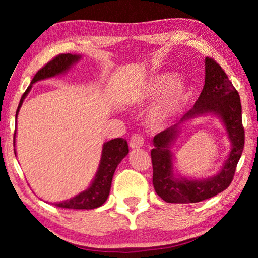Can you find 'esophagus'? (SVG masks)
<instances>
[{
	"instance_id": "obj_1",
	"label": "esophagus",
	"mask_w": 258,
	"mask_h": 258,
	"mask_svg": "<svg viewBox=\"0 0 258 258\" xmlns=\"http://www.w3.org/2000/svg\"><path fill=\"white\" fill-rule=\"evenodd\" d=\"M143 143H145V138H143V135L141 134H133L132 138L130 140V147L132 148V149H138V148H141L143 146Z\"/></svg>"
}]
</instances>
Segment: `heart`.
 Returning <instances> with one entry per match:
<instances>
[{"instance_id": "1", "label": "heart", "mask_w": 258, "mask_h": 258, "mask_svg": "<svg viewBox=\"0 0 258 258\" xmlns=\"http://www.w3.org/2000/svg\"><path fill=\"white\" fill-rule=\"evenodd\" d=\"M175 74H158L152 76L138 93L140 101L155 99L164 94L151 112V121L156 126L163 125L169 117L180 110L189 98V87L184 83H175Z\"/></svg>"}]
</instances>
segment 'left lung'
<instances>
[{"instance_id": "obj_1", "label": "left lung", "mask_w": 258, "mask_h": 258, "mask_svg": "<svg viewBox=\"0 0 258 258\" xmlns=\"http://www.w3.org/2000/svg\"><path fill=\"white\" fill-rule=\"evenodd\" d=\"M205 85L194 108H191L180 123L192 117L213 112L220 116L228 131L232 149L216 176L202 181H190L175 178L173 175V155L171 143L177 137L180 127L177 125L164 130L155 135L151 150L152 184L159 197L166 203L187 204L198 203L212 198L224 191L233 180L238 161L244 146V130L242 126L241 102L228 75L213 58L205 59Z\"/></svg>"}]
</instances>
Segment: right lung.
<instances>
[{"label":"right lung","instance_id":"right-lung-1","mask_svg":"<svg viewBox=\"0 0 258 258\" xmlns=\"http://www.w3.org/2000/svg\"><path fill=\"white\" fill-rule=\"evenodd\" d=\"M80 58L81 55L71 53L58 54L35 74L32 83H30V85L27 87V90L25 91V93L20 99L19 106L16 112V119L17 115H18L19 108L21 107V104H23L25 97L28 94L30 89H32V84L40 80L53 77L55 75H59L61 73L66 72L67 69L71 67L73 63H75ZM127 154L128 145L127 141L123 138L113 139L104 143L98 173L89 189L83 191L80 195H77L76 197L66 200V202L53 203L52 205H54L56 207L69 209H93L101 206V205L107 200L109 192H110L111 181L113 173H115V169L121 161V159H123Z\"/></svg>","mask_w":258,"mask_h":258}]
</instances>
